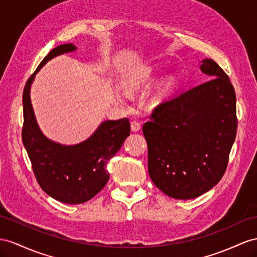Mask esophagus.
<instances>
[{"mask_svg": "<svg viewBox=\"0 0 257 257\" xmlns=\"http://www.w3.org/2000/svg\"><path fill=\"white\" fill-rule=\"evenodd\" d=\"M130 126H131V130H133L134 133H137V131H139L141 129V123L139 121H136V120L131 121Z\"/></svg>", "mask_w": 257, "mask_h": 257, "instance_id": "1", "label": "esophagus"}]
</instances>
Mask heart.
Instances as JSON below:
<instances>
[{
	"label": "heart",
	"mask_w": 257,
	"mask_h": 257,
	"mask_svg": "<svg viewBox=\"0 0 257 257\" xmlns=\"http://www.w3.org/2000/svg\"><path fill=\"white\" fill-rule=\"evenodd\" d=\"M170 84H172V81H168V82L166 83V85H165V88H166V89H169V87H170Z\"/></svg>",
	"instance_id": "b5f03b06"
}]
</instances>
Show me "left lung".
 Listing matches in <instances>:
<instances>
[{"label":"left lung","mask_w":257,"mask_h":257,"mask_svg":"<svg viewBox=\"0 0 257 257\" xmlns=\"http://www.w3.org/2000/svg\"><path fill=\"white\" fill-rule=\"evenodd\" d=\"M201 69L212 79L160 103L142 128L151 179L178 200L194 199L220 181L238 127L228 75L210 58Z\"/></svg>","instance_id":"left-lung-1"}]
</instances>
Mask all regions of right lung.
<instances>
[{"instance_id": "obj_1", "label": "right lung", "mask_w": 257, "mask_h": 257, "mask_svg": "<svg viewBox=\"0 0 257 257\" xmlns=\"http://www.w3.org/2000/svg\"><path fill=\"white\" fill-rule=\"evenodd\" d=\"M74 50L71 43L52 50L29 77L23 92L22 139L36 179L45 193L67 204L84 203L101 191L109 179L106 165L130 135L128 118L104 121L88 140L76 146H61L42 135L30 103V84L48 61Z\"/></svg>"}]
</instances>
